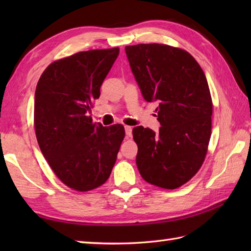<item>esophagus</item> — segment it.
Listing matches in <instances>:
<instances>
[{"mask_svg": "<svg viewBox=\"0 0 251 251\" xmlns=\"http://www.w3.org/2000/svg\"><path fill=\"white\" fill-rule=\"evenodd\" d=\"M125 134L127 137H131V135H132V127L131 126H125Z\"/></svg>", "mask_w": 251, "mask_h": 251, "instance_id": "obj_1", "label": "esophagus"}]
</instances>
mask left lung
Segmentation results:
<instances>
[{
  "label": "left lung",
  "mask_w": 251,
  "mask_h": 251,
  "mask_svg": "<svg viewBox=\"0 0 251 251\" xmlns=\"http://www.w3.org/2000/svg\"><path fill=\"white\" fill-rule=\"evenodd\" d=\"M131 72L148 102L158 103V132L132 129L137 167L147 182L177 189L199 172L211 134L212 102L199 63L188 51L163 44L126 46Z\"/></svg>",
  "instance_id": "obj_1"
}]
</instances>
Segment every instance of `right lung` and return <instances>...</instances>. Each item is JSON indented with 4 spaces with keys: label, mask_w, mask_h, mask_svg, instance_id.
<instances>
[{
    "label": "right lung",
    "mask_w": 251,
    "mask_h": 251,
    "mask_svg": "<svg viewBox=\"0 0 251 251\" xmlns=\"http://www.w3.org/2000/svg\"><path fill=\"white\" fill-rule=\"evenodd\" d=\"M119 52L117 47L95 50L57 60L36 85L37 143L57 177L79 192L108 180L125 137L123 125L103 127L88 116Z\"/></svg>",
    "instance_id": "1"
}]
</instances>
